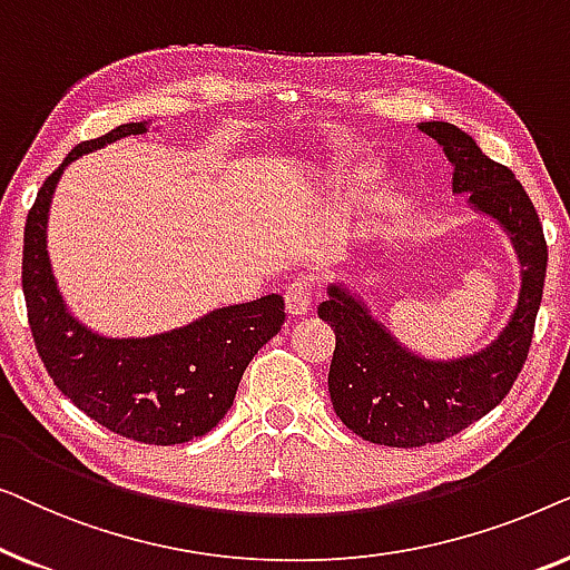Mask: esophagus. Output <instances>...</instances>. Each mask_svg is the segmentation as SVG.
I'll list each match as a JSON object with an SVG mask.
<instances>
[{"label":"esophagus","instance_id":"obj_1","mask_svg":"<svg viewBox=\"0 0 570 570\" xmlns=\"http://www.w3.org/2000/svg\"><path fill=\"white\" fill-rule=\"evenodd\" d=\"M311 306H314V301H311V285L308 283H301V279H298V283L287 285V291H285L287 314L301 318V316L311 314Z\"/></svg>","mask_w":570,"mask_h":570}]
</instances>
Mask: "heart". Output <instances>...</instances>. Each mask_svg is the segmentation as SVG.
Here are the masks:
<instances>
[{"label": "heart", "instance_id": "b5f03b06", "mask_svg": "<svg viewBox=\"0 0 570 570\" xmlns=\"http://www.w3.org/2000/svg\"><path fill=\"white\" fill-rule=\"evenodd\" d=\"M350 176L355 178V181H363V178H371L373 176V160H363L361 166H355L353 170H350ZM389 197L381 199V205H386Z\"/></svg>", "mask_w": 570, "mask_h": 570}]
</instances>
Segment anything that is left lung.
<instances>
[{"label":"left lung","mask_w":570,"mask_h":570,"mask_svg":"<svg viewBox=\"0 0 570 570\" xmlns=\"http://www.w3.org/2000/svg\"><path fill=\"white\" fill-rule=\"evenodd\" d=\"M417 127L454 166L451 191L466 194V205L511 238L521 287L503 332L478 353L449 361L404 347L350 285L326 287L330 298L318 306V318L337 337L330 365L334 412L355 435L394 449L446 441L503 402L524 368L548 272L540 215L517 176L490 160L454 124L423 121Z\"/></svg>","instance_id":"left-lung-1"}]
</instances>
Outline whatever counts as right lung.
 <instances>
[{
  "label": "right lung",
  "instance_id": "right-lung-1",
  "mask_svg": "<svg viewBox=\"0 0 570 570\" xmlns=\"http://www.w3.org/2000/svg\"><path fill=\"white\" fill-rule=\"evenodd\" d=\"M147 129L150 121H129L80 142L46 178L26 220L22 293L36 350L59 392L124 439L174 446L225 417L246 365L283 330L285 301L272 293L150 337H106L67 308L46 246L53 189L72 160Z\"/></svg>",
  "mask_w": 570,
  "mask_h": 570
}]
</instances>
